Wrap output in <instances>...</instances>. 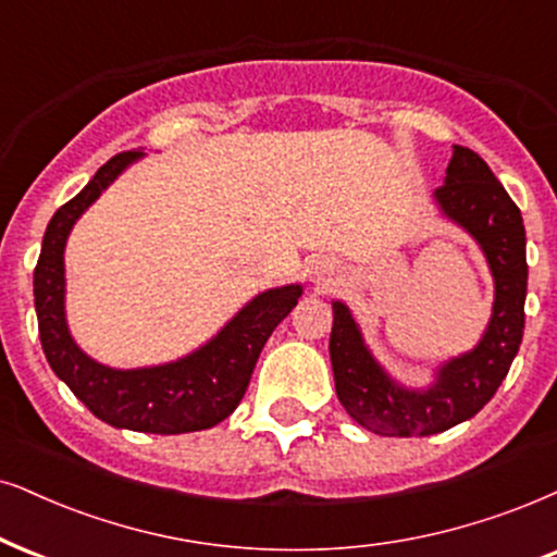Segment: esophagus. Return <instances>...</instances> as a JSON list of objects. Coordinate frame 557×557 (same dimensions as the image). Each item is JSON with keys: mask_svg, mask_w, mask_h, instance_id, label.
Instances as JSON below:
<instances>
[{"mask_svg": "<svg viewBox=\"0 0 557 557\" xmlns=\"http://www.w3.org/2000/svg\"><path fill=\"white\" fill-rule=\"evenodd\" d=\"M315 270H319V274H326L329 267H326V264H321V267H315Z\"/></svg>", "mask_w": 557, "mask_h": 557, "instance_id": "obj_1", "label": "esophagus"}]
</instances>
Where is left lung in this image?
<instances>
[{
	"label": "left lung",
	"instance_id": "obj_1",
	"mask_svg": "<svg viewBox=\"0 0 557 557\" xmlns=\"http://www.w3.org/2000/svg\"><path fill=\"white\" fill-rule=\"evenodd\" d=\"M434 200L442 215L466 228L483 249L496 285L494 311L473 349L442 364L429 388L413 391L380 368L349 308L331 302L329 355L336 396L357 424L383 436L440 434L475 417L494 398L524 334V223L502 182L475 151L455 146Z\"/></svg>",
	"mask_w": 557,
	"mask_h": 557
}]
</instances>
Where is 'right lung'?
Segmentation results:
<instances>
[{
    "label": "right lung",
    "instance_id": "obj_1",
    "mask_svg": "<svg viewBox=\"0 0 557 557\" xmlns=\"http://www.w3.org/2000/svg\"><path fill=\"white\" fill-rule=\"evenodd\" d=\"M144 151H123L97 169L89 185L55 210L33 274L35 313L46 360L76 398L117 429L149 434H185L215 426L234 413L249 388L259 351L274 326L293 311L300 285L274 287L246 302L234 319L193 355L157 368L115 370L76 347L66 326L63 249L74 223Z\"/></svg>",
    "mask_w": 557,
    "mask_h": 557
}]
</instances>
